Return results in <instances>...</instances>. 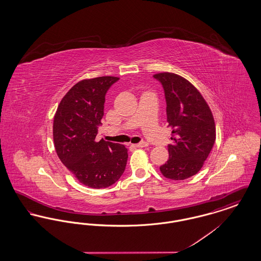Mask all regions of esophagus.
<instances>
[{
	"instance_id": "esophagus-1",
	"label": "esophagus",
	"mask_w": 261,
	"mask_h": 261,
	"mask_svg": "<svg viewBox=\"0 0 261 261\" xmlns=\"http://www.w3.org/2000/svg\"><path fill=\"white\" fill-rule=\"evenodd\" d=\"M132 148H135V149H140V148H146L148 147V143H140V144H135V145H131Z\"/></svg>"
}]
</instances>
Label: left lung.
Wrapping results in <instances>:
<instances>
[{"label":"left lung","mask_w":261,"mask_h":261,"mask_svg":"<svg viewBox=\"0 0 261 261\" xmlns=\"http://www.w3.org/2000/svg\"><path fill=\"white\" fill-rule=\"evenodd\" d=\"M153 76L164 88L167 122L172 128L169 159L160 170L167 179L185 180L199 172L211 153L216 139L214 118L206 100L186 78L173 72Z\"/></svg>","instance_id":"left-lung-1"}]
</instances>
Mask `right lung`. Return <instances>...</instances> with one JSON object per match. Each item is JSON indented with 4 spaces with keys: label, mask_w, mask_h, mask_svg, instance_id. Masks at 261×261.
I'll use <instances>...</instances> for the list:
<instances>
[{
    "label": "right lung",
    "mask_w": 261,
    "mask_h": 261,
    "mask_svg": "<svg viewBox=\"0 0 261 261\" xmlns=\"http://www.w3.org/2000/svg\"><path fill=\"white\" fill-rule=\"evenodd\" d=\"M118 79L99 76L77 82L54 116L53 138L59 159L81 184L94 189L114 184L127 162L125 146L96 140L106 93Z\"/></svg>",
    "instance_id": "add662e5"
}]
</instances>
